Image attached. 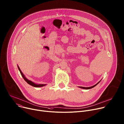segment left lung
<instances>
[{
	"label": "left lung",
	"instance_id": "8db88e82",
	"mask_svg": "<svg viewBox=\"0 0 124 124\" xmlns=\"http://www.w3.org/2000/svg\"><path fill=\"white\" fill-rule=\"evenodd\" d=\"M101 81V80L99 82H98L97 84H96L95 85H93V86H92V87H79V88H81V89H85V90H89V89H92V88H93L95 86H96L98 84H99V82H100Z\"/></svg>",
	"mask_w": 124,
	"mask_h": 124
}]
</instances>
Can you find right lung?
<instances>
[{
	"instance_id": "add662e5",
	"label": "right lung",
	"mask_w": 124,
	"mask_h": 124,
	"mask_svg": "<svg viewBox=\"0 0 124 124\" xmlns=\"http://www.w3.org/2000/svg\"><path fill=\"white\" fill-rule=\"evenodd\" d=\"M17 67H18V70H19V71H20V73H21L22 76L23 77V79L25 80V81L27 82V83L28 84H29V85L32 86H33V87H37V88H38V87H43V86H45L46 85V84H37L34 83V82H32L31 81V80L28 79L25 77V76L24 75V74L22 73V72L21 71V70L20 69V68H19V66H18V65H17Z\"/></svg>"
}]
</instances>
